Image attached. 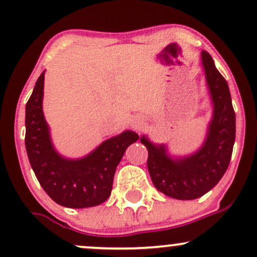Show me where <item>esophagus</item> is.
<instances>
[{"instance_id":"1","label":"esophagus","mask_w":257,"mask_h":257,"mask_svg":"<svg viewBox=\"0 0 257 257\" xmlns=\"http://www.w3.org/2000/svg\"><path fill=\"white\" fill-rule=\"evenodd\" d=\"M143 124H144V120L141 118H135L132 120V126L135 129H140L141 126H143Z\"/></svg>"}]
</instances>
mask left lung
<instances>
[{
    "label": "left lung",
    "instance_id": "obj_1",
    "mask_svg": "<svg viewBox=\"0 0 257 257\" xmlns=\"http://www.w3.org/2000/svg\"><path fill=\"white\" fill-rule=\"evenodd\" d=\"M202 65L213 104L203 145L191 155L173 157L164 144H153L145 135L140 138L149 151L147 168L153 185L175 199L199 198L217 185L228 168L235 140V113L228 84L205 51H202Z\"/></svg>",
    "mask_w": 257,
    "mask_h": 257
}]
</instances>
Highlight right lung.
I'll list each match as a JSON object with an SVG mask.
<instances>
[{
  "label": "right lung",
  "mask_w": 257,
  "mask_h": 257,
  "mask_svg": "<svg viewBox=\"0 0 257 257\" xmlns=\"http://www.w3.org/2000/svg\"><path fill=\"white\" fill-rule=\"evenodd\" d=\"M44 71L26 104L25 146L35 175L51 198L67 208H89L110 197L116 168L126 147L139 139L125 131L82 158H65L54 149L43 114Z\"/></svg>",
  "instance_id": "right-lung-1"
}]
</instances>
